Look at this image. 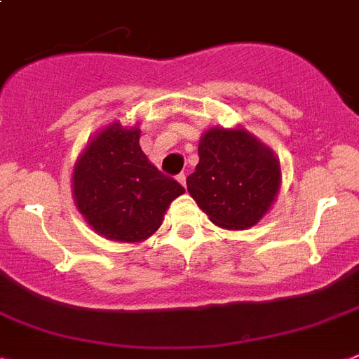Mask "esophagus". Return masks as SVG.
<instances>
[{"instance_id":"obj_1","label":"esophagus","mask_w":359,"mask_h":359,"mask_svg":"<svg viewBox=\"0 0 359 359\" xmlns=\"http://www.w3.org/2000/svg\"><path fill=\"white\" fill-rule=\"evenodd\" d=\"M177 182H180L183 187H185L187 185V176H185V174H183V172L177 174Z\"/></svg>"}]
</instances>
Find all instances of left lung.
<instances>
[{
    "mask_svg": "<svg viewBox=\"0 0 359 359\" xmlns=\"http://www.w3.org/2000/svg\"><path fill=\"white\" fill-rule=\"evenodd\" d=\"M198 156L187 191L212 224L235 231L259 224L280 187L271 148L244 128L216 126L201 135Z\"/></svg>",
    "mask_w": 359,
    "mask_h": 359,
    "instance_id": "1",
    "label": "left lung"
}]
</instances>
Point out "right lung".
Listing matches in <instances>:
<instances>
[{
  "instance_id": "obj_1",
  "label": "right lung",
  "mask_w": 359,
  "mask_h": 359,
  "mask_svg": "<svg viewBox=\"0 0 359 359\" xmlns=\"http://www.w3.org/2000/svg\"><path fill=\"white\" fill-rule=\"evenodd\" d=\"M137 126L111 123L76 159L73 198L95 233L115 242H141L159 229L174 198L185 192L154 167L139 147Z\"/></svg>"
}]
</instances>
